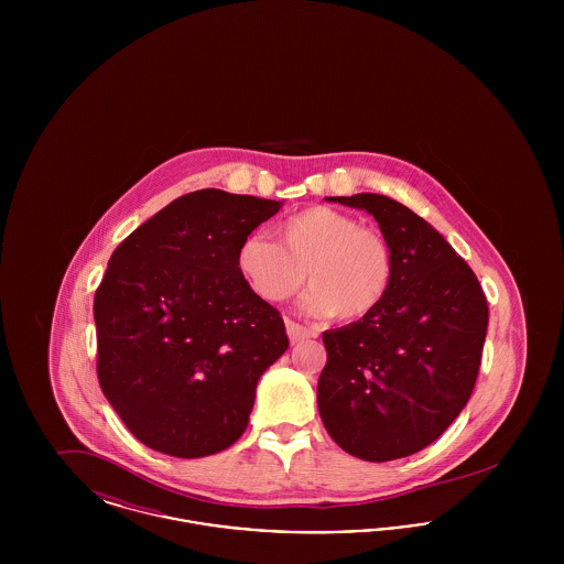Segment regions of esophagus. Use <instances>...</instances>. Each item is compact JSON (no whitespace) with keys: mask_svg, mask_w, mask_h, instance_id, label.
Here are the masks:
<instances>
[{"mask_svg":"<svg viewBox=\"0 0 564 564\" xmlns=\"http://www.w3.org/2000/svg\"><path fill=\"white\" fill-rule=\"evenodd\" d=\"M285 329H288V338H290L292 345H300V343H304L306 338L313 336V332L308 327H304L300 323L290 322V319L285 322Z\"/></svg>","mask_w":564,"mask_h":564,"instance_id":"esophagus-1","label":"esophagus"}]
</instances>
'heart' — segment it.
<instances>
[{"instance_id":"obj_1","label":"heart","mask_w":564,"mask_h":564,"mask_svg":"<svg viewBox=\"0 0 564 564\" xmlns=\"http://www.w3.org/2000/svg\"><path fill=\"white\" fill-rule=\"evenodd\" d=\"M276 237L249 235L237 269L251 292L270 304L290 300L308 281L302 311L313 317L359 322L389 294L393 253L387 239L332 207H308L276 226Z\"/></svg>"}]
</instances>
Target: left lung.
<instances>
[{"label":"left lung","mask_w":564,"mask_h":564,"mask_svg":"<svg viewBox=\"0 0 564 564\" xmlns=\"http://www.w3.org/2000/svg\"><path fill=\"white\" fill-rule=\"evenodd\" d=\"M325 200L375 215L393 253V281L372 315L323 332V425L364 460L414 455L451 427L474 391L486 295L451 242L402 203L372 192Z\"/></svg>","instance_id":"left-lung-1"}]
</instances>
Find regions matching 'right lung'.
I'll return each instance as SVG.
<instances>
[{
  "mask_svg": "<svg viewBox=\"0 0 564 564\" xmlns=\"http://www.w3.org/2000/svg\"><path fill=\"white\" fill-rule=\"evenodd\" d=\"M281 207L196 189L111 253L95 294L97 376L148 448L200 458L247 427L260 376L290 343L279 311L245 283L237 249Z\"/></svg>",
  "mask_w": 564,
  "mask_h": 564,
  "instance_id": "add662e5",
  "label": "right lung"
}]
</instances>
